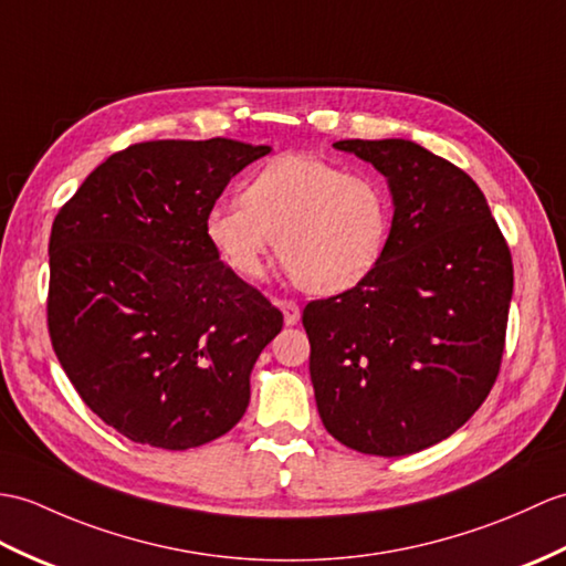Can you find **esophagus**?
<instances>
[{
    "mask_svg": "<svg viewBox=\"0 0 566 566\" xmlns=\"http://www.w3.org/2000/svg\"><path fill=\"white\" fill-rule=\"evenodd\" d=\"M277 306L282 308V313H284V323L286 325H296L298 323V318H301V311H298V304L296 301H286V298H282V301H277Z\"/></svg>",
    "mask_w": 566,
    "mask_h": 566,
    "instance_id": "34e87169",
    "label": "esophagus"
}]
</instances>
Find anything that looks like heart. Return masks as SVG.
<instances>
[{
  "label": "heart",
  "mask_w": 566,
  "mask_h": 566,
  "mask_svg": "<svg viewBox=\"0 0 566 566\" xmlns=\"http://www.w3.org/2000/svg\"><path fill=\"white\" fill-rule=\"evenodd\" d=\"M392 229V200L374 170H345L311 154H286L248 180L241 202L205 217L207 241L233 274L255 280L277 243L292 280L333 296L380 265Z\"/></svg>",
  "instance_id": "heart-1"
}]
</instances>
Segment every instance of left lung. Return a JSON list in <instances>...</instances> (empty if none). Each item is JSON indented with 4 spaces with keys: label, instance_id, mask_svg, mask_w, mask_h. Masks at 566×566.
Returning <instances> with one entry per match:
<instances>
[{
    "label": "left lung",
    "instance_id": "left-lung-1",
    "mask_svg": "<svg viewBox=\"0 0 566 566\" xmlns=\"http://www.w3.org/2000/svg\"><path fill=\"white\" fill-rule=\"evenodd\" d=\"M388 178L392 229L380 265L311 301V384L347 449L407 455L451 437L502 366L514 265L478 182L407 139H343Z\"/></svg>",
    "mask_w": 566,
    "mask_h": 566
}]
</instances>
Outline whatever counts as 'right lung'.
<instances>
[{
    "label": "right lung",
    "mask_w": 566,
    "mask_h": 566,
    "mask_svg": "<svg viewBox=\"0 0 566 566\" xmlns=\"http://www.w3.org/2000/svg\"><path fill=\"white\" fill-rule=\"evenodd\" d=\"M265 154L223 137L139 142L91 170L52 221V349L129 441L188 451L245 412L253 364L284 318L219 260L205 217Z\"/></svg>",
    "instance_id": "add662e5"
}]
</instances>
